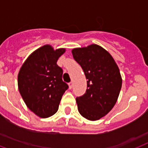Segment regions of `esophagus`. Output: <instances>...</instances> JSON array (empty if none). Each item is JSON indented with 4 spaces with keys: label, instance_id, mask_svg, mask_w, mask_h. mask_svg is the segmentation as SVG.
Listing matches in <instances>:
<instances>
[{
    "label": "esophagus",
    "instance_id": "1",
    "mask_svg": "<svg viewBox=\"0 0 148 148\" xmlns=\"http://www.w3.org/2000/svg\"><path fill=\"white\" fill-rule=\"evenodd\" d=\"M68 85H69V89H71V88H73V82H70V83L68 84Z\"/></svg>",
    "mask_w": 148,
    "mask_h": 148
}]
</instances>
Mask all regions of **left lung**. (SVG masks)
<instances>
[{
    "label": "left lung",
    "instance_id": "8db88e82",
    "mask_svg": "<svg viewBox=\"0 0 148 148\" xmlns=\"http://www.w3.org/2000/svg\"><path fill=\"white\" fill-rule=\"evenodd\" d=\"M72 54L88 80L85 94L76 98L78 111L86 119L97 121L117 102L122 85L119 68L110 53L97 45L73 49Z\"/></svg>",
    "mask_w": 148,
    "mask_h": 148
}]
</instances>
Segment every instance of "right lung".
<instances>
[{
  "label": "right lung",
  "instance_id": "add662e5",
  "mask_svg": "<svg viewBox=\"0 0 148 148\" xmlns=\"http://www.w3.org/2000/svg\"><path fill=\"white\" fill-rule=\"evenodd\" d=\"M65 49L45 45L36 50L22 65L18 74V89L27 108L47 118L58 110L64 93L68 89L62 80L63 70L57 64Z\"/></svg>",
  "mask_w": 148,
  "mask_h": 148
}]
</instances>
